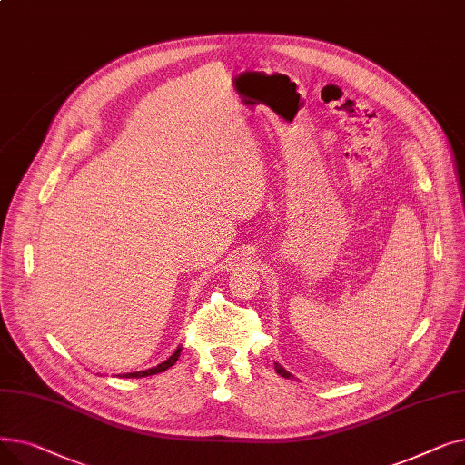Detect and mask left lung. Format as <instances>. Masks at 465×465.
<instances>
[{"label":"left lung","instance_id":"1","mask_svg":"<svg viewBox=\"0 0 465 465\" xmlns=\"http://www.w3.org/2000/svg\"><path fill=\"white\" fill-rule=\"evenodd\" d=\"M275 371L281 375V377H284V379H290L292 375L282 368V365H279V363H275Z\"/></svg>","mask_w":465,"mask_h":465}]
</instances>
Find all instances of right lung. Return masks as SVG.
Wrapping results in <instances>:
<instances>
[{
  "label": "right lung",
  "instance_id": "right-lung-1",
  "mask_svg": "<svg viewBox=\"0 0 465 465\" xmlns=\"http://www.w3.org/2000/svg\"><path fill=\"white\" fill-rule=\"evenodd\" d=\"M181 347H177V351L171 354L165 361H162V363H158L156 368H151V370H144V371H135V373H124L122 377H126V379H141V377H149V375H156V373H162V371H165V370H169L171 365H173L177 360H179V356H181Z\"/></svg>",
  "mask_w": 465,
  "mask_h": 465
}]
</instances>
